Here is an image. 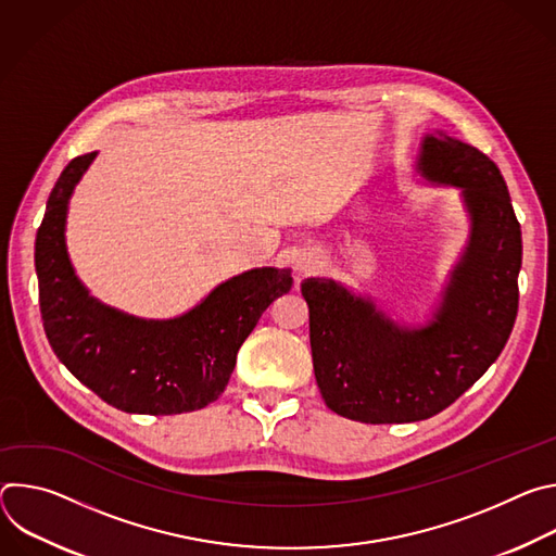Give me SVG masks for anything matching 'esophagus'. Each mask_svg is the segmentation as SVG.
<instances>
[{
  "instance_id": "esophagus-1",
  "label": "esophagus",
  "mask_w": 556,
  "mask_h": 556,
  "mask_svg": "<svg viewBox=\"0 0 556 556\" xmlns=\"http://www.w3.org/2000/svg\"><path fill=\"white\" fill-rule=\"evenodd\" d=\"M314 268H316V260H314L312 255H303V257L296 260V270H299V275H309Z\"/></svg>"
}]
</instances>
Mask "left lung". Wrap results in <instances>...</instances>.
I'll return each mask as SVG.
<instances>
[{"mask_svg": "<svg viewBox=\"0 0 556 556\" xmlns=\"http://www.w3.org/2000/svg\"><path fill=\"white\" fill-rule=\"evenodd\" d=\"M416 172L433 187L459 189L470 222L425 324L393 321L371 296L334 279L301 283L324 401L367 425L416 422L446 409L497 361L517 319L521 226L497 165L438 129L422 136Z\"/></svg>", "mask_w": 556, "mask_h": 556, "instance_id": "left-lung-1", "label": "left lung"}]
</instances>
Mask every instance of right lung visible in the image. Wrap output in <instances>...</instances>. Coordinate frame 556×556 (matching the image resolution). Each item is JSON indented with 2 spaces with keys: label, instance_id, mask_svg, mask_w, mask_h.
<instances>
[{
  "label": "right lung",
  "instance_id": "1",
  "mask_svg": "<svg viewBox=\"0 0 556 556\" xmlns=\"http://www.w3.org/2000/svg\"><path fill=\"white\" fill-rule=\"evenodd\" d=\"M94 157L97 151L78 155L61 172L37 230L35 268L50 348L74 378L121 412L204 409L226 389L264 309L292 288L290 268L235 275L174 319H140L101 303L76 277L65 247L70 198Z\"/></svg>",
  "mask_w": 556,
  "mask_h": 556
}]
</instances>
